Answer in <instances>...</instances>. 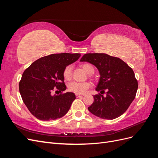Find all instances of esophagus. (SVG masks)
I'll return each instance as SVG.
<instances>
[{
	"label": "esophagus",
	"instance_id": "obj_1",
	"mask_svg": "<svg viewBox=\"0 0 158 158\" xmlns=\"http://www.w3.org/2000/svg\"><path fill=\"white\" fill-rule=\"evenodd\" d=\"M84 94H76V96L77 98H80V97H83L84 96Z\"/></svg>",
	"mask_w": 158,
	"mask_h": 158
}]
</instances>
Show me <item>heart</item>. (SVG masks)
Listing matches in <instances>:
<instances>
[{
  "label": "heart",
  "mask_w": 158,
  "mask_h": 158,
  "mask_svg": "<svg viewBox=\"0 0 158 158\" xmlns=\"http://www.w3.org/2000/svg\"><path fill=\"white\" fill-rule=\"evenodd\" d=\"M82 68L85 73L92 74L94 73V66L90 64H82ZM63 77L66 80H70L73 76V66L69 64L64 68L63 73ZM91 87V84L89 82H73L69 84V90L71 92H73L76 94H81L84 93L85 91Z\"/></svg>",
  "instance_id": "heart-1"
}]
</instances>
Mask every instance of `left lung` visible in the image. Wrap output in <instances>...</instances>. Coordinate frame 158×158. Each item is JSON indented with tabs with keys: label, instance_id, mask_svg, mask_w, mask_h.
I'll return each mask as SVG.
<instances>
[{
	"label": "left lung",
	"instance_id": "left-lung-1",
	"mask_svg": "<svg viewBox=\"0 0 158 158\" xmlns=\"http://www.w3.org/2000/svg\"><path fill=\"white\" fill-rule=\"evenodd\" d=\"M81 62H88L95 66L100 74L94 95V103L88 110L104 119L112 120L125 113L135 98L138 81L133 70L121 59L105 53H87ZM107 90L104 97L102 92Z\"/></svg>",
	"mask_w": 158,
	"mask_h": 158
}]
</instances>
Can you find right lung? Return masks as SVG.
I'll return each instance as SVG.
<instances>
[{"label":"right lung","instance_id":"add662e5","mask_svg":"<svg viewBox=\"0 0 158 158\" xmlns=\"http://www.w3.org/2000/svg\"><path fill=\"white\" fill-rule=\"evenodd\" d=\"M80 56V53L52 54L37 59L24 70L19 90L33 116L48 121L63 117L69 111L76 96L73 92L63 94L66 89L63 73L66 66ZM55 89H59L61 94L52 95Z\"/></svg>","mask_w":158,"mask_h":158}]
</instances>
